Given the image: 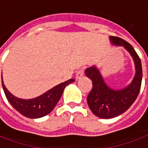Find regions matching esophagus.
<instances>
[{"instance_id": "1", "label": "esophagus", "mask_w": 148, "mask_h": 148, "mask_svg": "<svg viewBox=\"0 0 148 148\" xmlns=\"http://www.w3.org/2000/svg\"><path fill=\"white\" fill-rule=\"evenodd\" d=\"M83 75H84V71H83V70H78V72H77L75 78H76V79L78 80V79H80L82 77H83Z\"/></svg>"}]
</instances>
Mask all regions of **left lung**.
Here are the masks:
<instances>
[{
  "instance_id": "left-lung-1",
  "label": "left lung",
  "mask_w": 148,
  "mask_h": 148,
  "mask_svg": "<svg viewBox=\"0 0 148 148\" xmlns=\"http://www.w3.org/2000/svg\"><path fill=\"white\" fill-rule=\"evenodd\" d=\"M109 40L112 45L123 47L130 54L134 63L135 74L128 86L115 90L107 85L97 66L86 69V76L92 81L93 86L87 96V104L95 116L103 119L119 116L132 105L139 93L143 78L141 61L133 47L116 36H109Z\"/></svg>"
}]
</instances>
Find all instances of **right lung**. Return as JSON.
Listing matches in <instances>:
<instances>
[{"label": "right lung", "mask_w": 148, "mask_h": 148, "mask_svg": "<svg viewBox=\"0 0 148 148\" xmlns=\"http://www.w3.org/2000/svg\"><path fill=\"white\" fill-rule=\"evenodd\" d=\"M1 82L3 90L7 99L14 108L26 117L36 119L46 116L53 111V108L57 105V102L61 99L64 89L66 86L74 82V79L71 78L68 81L61 82L45 92L44 94L40 95V96L27 99L18 98L11 94L3 82L2 75Z\"/></svg>", "instance_id": "right-lung-1"}]
</instances>
